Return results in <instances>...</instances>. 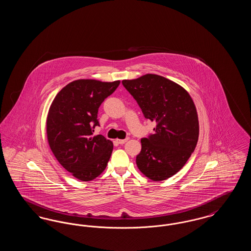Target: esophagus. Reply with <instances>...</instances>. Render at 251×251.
Wrapping results in <instances>:
<instances>
[{
	"label": "esophagus",
	"mask_w": 251,
	"mask_h": 251,
	"mask_svg": "<svg viewBox=\"0 0 251 251\" xmlns=\"http://www.w3.org/2000/svg\"><path fill=\"white\" fill-rule=\"evenodd\" d=\"M128 141V138H125V139H118L117 140V142L118 143L120 144V145H122V144H125L126 142Z\"/></svg>",
	"instance_id": "34e87169"
}]
</instances>
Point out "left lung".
I'll return each mask as SVG.
<instances>
[{"mask_svg":"<svg viewBox=\"0 0 251 251\" xmlns=\"http://www.w3.org/2000/svg\"><path fill=\"white\" fill-rule=\"evenodd\" d=\"M144 117L154 121V132L141 139L136 156L139 170L152 180H164L185 165L199 139V120L190 95L179 84L156 74L123 80Z\"/></svg>","mask_w":251,"mask_h":251,"instance_id":"8db88e82","label":"left lung"}]
</instances>
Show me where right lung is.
Returning <instances> with one entry per match:
<instances>
[{"instance_id": "right-lung-1", "label": "right lung", "mask_w": 251, "mask_h": 251, "mask_svg": "<svg viewBox=\"0 0 251 251\" xmlns=\"http://www.w3.org/2000/svg\"><path fill=\"white\" fill-rule=\"evenodd\" d=\"M120 83L74 81L60 91L50 107V148L60 165L80 180L95 179L107 166L113 143L101 134L94 136L93 132L100 126L99 108Z\"/></svg>"}]
</instances>
